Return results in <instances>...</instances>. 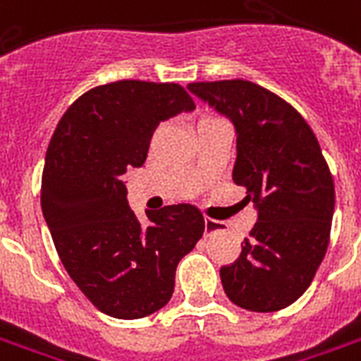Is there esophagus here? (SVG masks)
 <instances>
[{"mask_svg": "<svg viewBox=\"0 0 361 361\" xmlns=\"http://www.w3.org/2000/svg\"><path fill=\"white\" fill-rule=\"evenodd\" d=\"M217 231H224V225L219 224V221H216V219H206V224H204L206 236L214 235V233H217Z\"/></svg>", "mask_w": 361, "mask_h": 361, "instance_id": "1", "label": "esophagus"}]
</instances>
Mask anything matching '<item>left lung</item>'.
<instances>
[{"mask_svg": "<svg viewBox=\"0 0 361 361\" xmlns=\"http://www.w3.org/2000/svg\"><path fill=\"white\" fill-rule=\"evenodd\" d=\"M187 89L235 125L233 181L257 208L240 257L219 271L225 293L252 312L286 309L307 291L329 244L335 185L320 144L295 107L255 82Z\"/></svg>", "mask_w": 361, "mask_h": 361, "instance_id": "obj_1", "label": "left lung"}]
</instances>
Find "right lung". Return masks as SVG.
<instances>
[{
    "instance_id": "add662e5",
    "label": "right lung",
    "mask_w": 361,
    "mask_h": 361,
    "mask_svg": "<svg viewBox=\"0 0 361 361\" xmlns=\"http://www.w3.org/2000/svg\"><path fill=\"white\" fill-rule=\"evenodd\" d=\"M195 109L181 85L137 79L79 96L47 149L41 208L62 265L96 309L119 320L161 310L176 267L204 235L197 206H164L140 224L121 181L142 166L161 121Z\"/></svg>"
}]
</instances>
